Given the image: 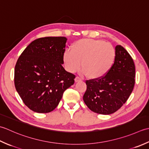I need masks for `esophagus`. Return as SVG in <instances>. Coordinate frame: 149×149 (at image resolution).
Masks as SVG:
<instances>
[{"instance_id":"obj_1","label":"esophagus","mask_w":149,"mask_h":149,"mask_svg":"<svg viewBox=\"0 0 149 149\" xmlns=\"http://www.w3.org/2000/svg\"><path fill=\"white\" fill-rule=\"evenodd\" d=\"M81 80H82V79H81V78L80 77H78V76H77V77H76L75 79H74V80H75L76 82H78V81H81Z\"/></svg>"}]
</instances>
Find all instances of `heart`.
Returning a JSON list of instances; mask_svg holds the SVG:
<instances>
[{
    "label": "heart",
    "mask_w": 149,
    "mask_h": 149,
    "mask_svg": "<svg viewBox=\"0 0 149 149\" xmlns=\"http://www.w3.org/2000/svg\"><path fill=\"white\" fill-rule=\"evenodd\" d=\"M115 58L116 51L111 44L91 38L75 42L71 49H67L63 54L67 71L74 72L80 69L81 64L82 73L93 79L107 74L113 68Z\"/></svg>",
    "instance_id": "b5f03b06"
}]
</instances>
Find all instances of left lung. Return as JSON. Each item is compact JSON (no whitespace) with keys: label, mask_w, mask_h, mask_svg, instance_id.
Instances as JSON below:
<instances>
[{"label":"left lung","mask_w":149,"mask_h":149,"mask_svg":"<svg viewBox=\"0 0 149 149\" xmlns=\"http://www.w3.org/2000/svg\"><path fill=\"white\" fill-rule=\"evenodd\" d=\"M113 68L104 77L86 80L83 96L90 110L100 114H111L120 109L131 94L135 84V65L132 57L120 45L115 47Z\"/></svg>","instance_id":"obj_1"}]
</instances>
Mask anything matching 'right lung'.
<instances>
[{
	"label": "right lung",
	"mask_w": 149,
	"mask_h": 149,
	"mask_svg": "<svg viewBox=\"0 0 149 149\" xmlns=\"http://www.w3.org/2000/svg\"><path fill=\"white\" fill-rule=\"evenodd\" d=\"M67 39L47 36L33 41L15 67V86L27 107L47 113L58 105L63 92L74 84L75 75L63 68Z\"/></svg>",
	"instance_id": "1"
}]
</instances>
